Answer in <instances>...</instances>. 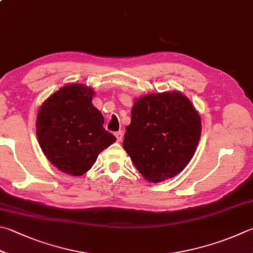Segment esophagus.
<instances>
[{"instance_id": "34e87169", "label": "esophagus", "mask_w": 253, "mask_h": 253, "mask_svg": "<svg viewBox=\"0 0 253 253\" xmlns=\"http://www.w3.org/2000/svg\"><path fill=\"white\" fill-rule=\"evenodd\" d=\"M114 135H116L118 142H121L122 139H123V131H118V132L114 133Z\"/></svg>"}]
</instances>
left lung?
<instances>
[{
    "label": "left lung",
    "mask_w": 253,
    "mask_h": 253,
    "mask_svg": "<svg viewBox=\"0 0 253 253\" xmlns=\"http://www.w3.org/2000/svg\"><path fill=\"white\" fill-rule=\"evenodd\" d=\"M123 147L149 182L159 183L182 171L196 151L202 122L196 109L178 91L137 99L126 127Z\"/></svg>",
    "instance_id": "obj_1"
}]
</instances>
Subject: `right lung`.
<instances>
[{"mask_svg": "<svg viewBox=\"0 0 253 253\" xmlns=\"http://www.w3.org/2000/svg\"><path fill=\"white\" fill-rule=\"evenodd\" d=\"M93 93L80 84L64 85L38 111L40 145L50 163L66 174L84 175L100 152L117 140L103 127L102 114L91 102Z\"/></svg>", "mask_w": 253, "mask_h": 253, "instance_id": "obj_1", "label": "right lung"}]
</instances>
